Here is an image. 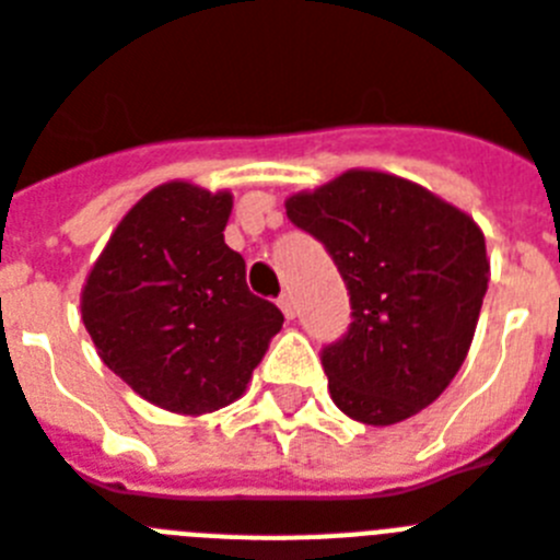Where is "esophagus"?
Masks as SVG:
<instances>
[{"instance_id":"esophagus-1","label":"esophagus","mask_w":560,"mask_h":560,"mask_svg":"<svg viewBox=\"0 0 560 560\" xmlns=\"http://www.w3.org/2000/svg\"><path fill=\"white\" fill-rule=\"evenodd\" d=\"M279 307H281V313H284V318H295V304H293V295L290 293H284L279 299Z\"/></svg>"}]
</instances>
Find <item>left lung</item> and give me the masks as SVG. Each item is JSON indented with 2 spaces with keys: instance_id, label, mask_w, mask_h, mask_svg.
Here are the masks:
<instances>
[{
  "instance_id": "8db88e82",
  "label": "left lung",
  "mask_w": 560,
  "mask_h": 560,
  "mask_svg": "<svg viewBox=\"0 0 560 560\" xmlns=\"http://www.w3.org/2000/svg\"><path fill=\"white\" fill-rule=\"evenodd\" d=\"M284 208L350 290V330L322 352L338 410L389 427L430 407L467 359L490 281L472 215L382 171H347Z\"/></svg>"
}]
</instances>
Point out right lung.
<instances>
[{
    "instance_id": "add662e5",
    "label": "right lung",
    "mask_w": 560,
    "mask_h": 560,
    "mask_svg": "<svg viewBox=\"0 0 560 560\" xmlns=\"http://www.w3.org/2000/svg\"><path fill=\"white\" fill-rule=\"evenodd\" d=\"M233 196L153 187L125 213L82 288V322L144 401L178 416L222 410L247 389L284 316L247 288L224 244Z\"/></svg>"
}]
</instances>
